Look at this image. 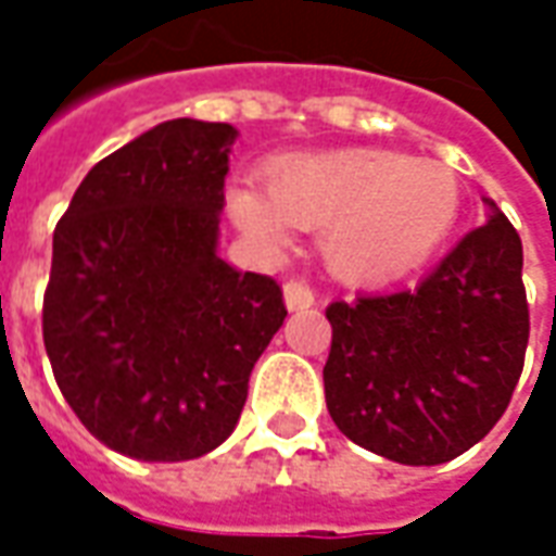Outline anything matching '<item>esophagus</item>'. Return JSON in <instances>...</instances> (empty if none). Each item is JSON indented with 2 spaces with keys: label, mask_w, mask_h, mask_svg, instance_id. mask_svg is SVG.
<instances>
[{
  "label": "esophagus",
  "mask_w": 556,
  "mask_h": 556,
  "mask_svg": "<svg viewBox=\"0 0 556 556\" xmlns=\"http://www.w3.org/2000/svg\"><path fill=\"white\" fill-rule=\"evenodd\" d=\"M282 294H286V306L289 309H309L315 303V289L306 279H289L282 286Z\"/></svg>",
  "instance_id": "1"
}]
</instances>
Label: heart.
<instances>
[{
	"label": "heart",
	"mask_w": 556,
	"mask_h": 556,
	"mask_svg": "<svg viewBox=\"0 0 556 556\" xmlns=\"http://www.w3.org/2000/svg\"><path fill=\"white\" fill-rule=\"evenodd\" d=\"M462 205L455 172L393 151L291 157L265 175V195L235 190L229 207L262 247L289 243V226L321 229L339 277L381 279L408 270L453 229Z\"/></svg>",
	"instance_id": "1"
}]
</instances>
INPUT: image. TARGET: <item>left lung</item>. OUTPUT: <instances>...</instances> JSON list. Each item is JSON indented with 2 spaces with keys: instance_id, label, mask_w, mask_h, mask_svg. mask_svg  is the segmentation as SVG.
<instances>
[{
  "instance_id": "8db88e82",
  "label": "left lung",
  "mask_w": 556,
  "mask_h": 556,
  "mask_svg": "<svg viewBox=\"0 0 556 556\" xmlns=\"http://www.w3.org/2000/svg\"><path fill=\"white\" fill-rule=\"evenodd\" d=\"M521 265L494 207L414 289L330 303L325 399L339 431L399 465H443L482 441L525 369Z\"/></svg>"
}]
</instances>
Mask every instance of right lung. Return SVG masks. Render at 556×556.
Segmentation results:
<instances>
[{"instance_id": "right-lung-1", "label": "right lung", "mask_w": 556, "mask_h": 556, "mask_svg": "<svg viewBox=\"0 0 556 556\" xmlns=\"http://www.w3.org/2000/svg\"><path fill=\"white\" fill-rule=\"evenodd\" d=\"M235 127L175 118L94 163L53 231L43 349L79 422L139 462L229 438L289 315L265 274L217 255Z\"/></svg>"}]
</instances>
